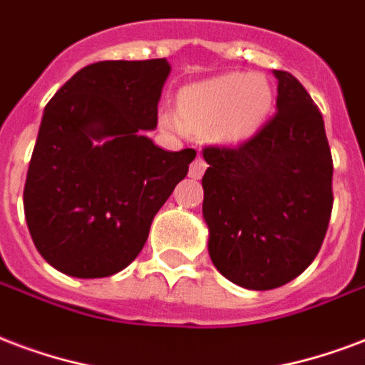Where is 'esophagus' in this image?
<instances>
[{
	"instance_id": "1",
	"label": "esophagus",
	"mask_w": 365,
	"mask_h": 365,
	"mask_svg": "<svg viewBox=\"0 0 365 365\" xmlns=\"http://www.w3.org/2000/svg\"><path fill=\"white\" fill-rule=\"evenodd\" d=\"M205 169H207V163H205V160L202 155H198V158L190 163V171H188V175H190L192 179H200L205 173Z\"/></svg>"
}]
</instances>
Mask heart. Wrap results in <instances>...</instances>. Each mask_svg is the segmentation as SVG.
I'll list each match as a JSON object with an SVG mask.
<instances>
[{
    "mask_svg": "<svg viewBox=\"0 0 365 365\" xmlns=\"http://www.w3.org/2000/svg\"><path fill=\"white\" fill-rule=\"evenodd\" d=\"M180 113L165 109L163 125L177 133H205L215 127L219 138L240 140L256 133L271 108L269 84L259 76L227 73L196 82L180 92Z\"/></svg>",
    "mask_w": 365,
    "mask_h": 365,
    "instance_id": "b5f03b06",
    "label": "heart"
}]
</instances>
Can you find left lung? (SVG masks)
I'll list each match as a JSON object with an SVG mask.
<instances>
[{"mask_svg": "<svg viewBox=\"0 0 365 365\" xmlns=\"http://www.w3.org/2000/svg\"><path fill=\"white\" fill-rule=\"evenodd\" d=\"M277 113L237 146L212 144L204 219L210 256L229 281L283 287L322 248L333 210V158L319 109L302 84L275 71Z\"/></svg>", "mask_w": 365, "mask_h": 365, "instance_id": "8db88e82", "label": "left lung"}]
</instances>
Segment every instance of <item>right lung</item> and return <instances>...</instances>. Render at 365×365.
Wrapping results in <instances>:
<instances>
[{"label": "right lung", "mask_w": 365, "mask_h": 365, "mask_svg": "<svg viewBox=\"0 0 365 365\" xmlns=\"http://www.w3.org/2000/svg\"><path fill=\"white\" fill-rule=\"evenodd\" d=\"M169 71L165 59L92 63L43 109L24 217L36 250L65 275L125 269L196 158L192 148L165 152L142 134L158 125Z\"/></svg>", "instance_id": "1"}]
</instances>
